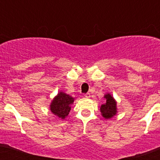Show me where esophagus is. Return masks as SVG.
<instances>
[{"label":"esophagus","instance_id":"esophagus-1","mask_svg":"<svg viewBox=\"0 0 160 160\" xmlns=\"http://www.w3.org/2000/svg\"><path fill=\"white\" fill-rule=\"evenodd\" d=\"M85 97L87 98H89L90 97V93H87V94H85Z\"/></svg>","mask_w":160,"mask_h":160}]
</instances>
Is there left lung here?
Listing matches in <instances>:
<instances>
[{"label": "left lung", "mask_w": 160, "mask_h": 160, "mask_svg": "<svg viewBox=\"0 0 160 160\" xmlns=\"http://www.w3.org/2000/svg\"><path fill=\"white\" fill-rule=\"evenodd\" d=\"M104 98H106V103L102 104L100 107L102 115L105 118H112L114 115H115L117 113V107L116 101L114 100V98L110 94H105Z\"/></svg>", "instance_id": "1"}]
</instances>
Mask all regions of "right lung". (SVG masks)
Segmentation results:
<instances>
[{
    "instance_id": "obj_1",
    "label": "right lung",
    "mask_w": 160,
    "mask_h": 160,
    "mask_svg": "<svg viewBox=\"0 0 160 160\" xmlns=\"http://www.w3.org/2000/svg\"><path fill=\"white\" fill-rule=\"evenodd\" d=\"M74 101V98L64 92H59L52 101L50 104V111L53 114L58 118L64 119L67 116L70 110L71 104Z\"/></svg>"
}]
</instances>
